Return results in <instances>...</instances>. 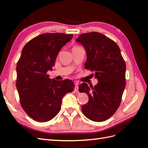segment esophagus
<instances>
[{"label":"esophagus","instance_id":"34e87169","mask_svg":"<svg viewBox=\"0 0 148 148\" xmlns=\"http://www.w3.org/2000/svg\"><path fill=\"white\" fill-rule=\"evenodd\" d=\"M78 85H79V84L78 83H75V91L76 92L78 91Z\"/></svg>","mask_w":148,"mask_h":148}]
</instances>
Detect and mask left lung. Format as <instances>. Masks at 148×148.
<instances>
[{
  "mask_svg": "<svg viewBox=\"0 0 148 148\" xmlns=\"http://www.w3.org/2000/svg\"><path fill=\"white\" fill-rule=\"evenodd\" d=\"M86 51L85 69L95 72V86L83 83L79 91L85 92L89 101L83 105V114L94 122L109 119L117 110L126 85V64L120 48L113 40L97 32L80 34L76 39Z\"/></svg>",
  "mask_w": 148,
  "mask_h": 148,
  "instance_id": "left-lung-1",
  "label": "left lung"
}]
</instances>
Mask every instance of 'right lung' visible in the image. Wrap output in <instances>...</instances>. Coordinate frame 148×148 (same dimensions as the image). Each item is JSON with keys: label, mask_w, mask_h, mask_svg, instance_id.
<instances>
[{"label": "right lung", "mask_w": 148, "mask_h": 148, "mask_svg": "<svg viewBox=\"0 0 148 148\" xmlns=\"http://www.w3.org/2000/svg\"><path fill=\"white\" fill-rule=\"evenodd\" d=\"M73 34L45 33L25 44L16 65V86L20 104L29 117L46 122L59 112L62 99L74 89L70 79L49 78L47 71L54 66L58 53Z\"/></svg>", "instance_id": "right-lung-1"}]
</instances>
